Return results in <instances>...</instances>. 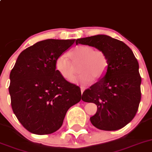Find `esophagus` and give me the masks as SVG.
Returning <instances> with one entry per match:
<instances>
[{
  "instance_id": "1",
  "label": "esophagus",
  "mask_w": 152,
  "mask_h": 152,
  "mask_svg": "<svg viewBox=\"0 0 152 152\" xmlns=\"http://www.w3.org/2000/svg\"><path fill=\"white\" fill-rule=\"evenodd\" d=\"M84 91H85V88H82V87H81V92H82V94H83Z\"/></svg>"
}]
</instances>
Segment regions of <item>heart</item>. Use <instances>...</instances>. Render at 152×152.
<instances>
[{"label": "heart", "mask_w": 152, "mask_h": 152, "mask_svg": "<svg viewBox=\"0 0 152 152\" xmlns=\"http://www.w3.org/2000/svg\"><path fill=\"white\" fill-rule=\"evenodd\" d=\"M69 58L65 55H61L56 59L55 68L57 73L66 81L72 82L74 80V67L78 65V71L81 73L77 80L82 85L91 83L92 79L99 80L105 73L108 66L107 56L100 50L87 45H79L68 53Z\"/></svg>", "instance_id": "obj_1"}]
</instances>
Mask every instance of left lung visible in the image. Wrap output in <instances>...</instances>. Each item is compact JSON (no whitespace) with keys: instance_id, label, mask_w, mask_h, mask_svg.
<instances>
[{"instance_id":"obj_1","label":"left lung","mask_w":152,"mask_h":152,"mask_svg":"<svg viewBox=\"0 0 152 152\" xmlns=\"http://www.w3.org/2000/svg\"><path fill=\"white\" fill-rule=\"evenodd\" d=\"M76 45H88L103 51L108 66L104 76L85 90L82 99L97 105L90 118L100 130L116 131L130 123L136 115L141 99L139 64L124 42L105 35L76 40Z\"/></svg>"}]
</instances>
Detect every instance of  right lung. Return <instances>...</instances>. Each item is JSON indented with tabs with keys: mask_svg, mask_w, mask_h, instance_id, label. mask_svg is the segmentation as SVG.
<instances>
[{
	"mask_svg": "<svg viewBox=\"0 0 152 152\" xmlns=\"http://www.w3.org/2000/svg\"><path fill=\"white\" fill-rule=\"evenodd\" d=\"M47 39L22 51L10 75L15 115L27 131L49 134L61 128L67 110L81 100L80 88L63 79L55 61L74 43Z\"/></svg>",
	"mask_w": 152,
	"mask_h": 152,
	"instance_id": "1",
	"label": "right lung"
}]
</instances>
